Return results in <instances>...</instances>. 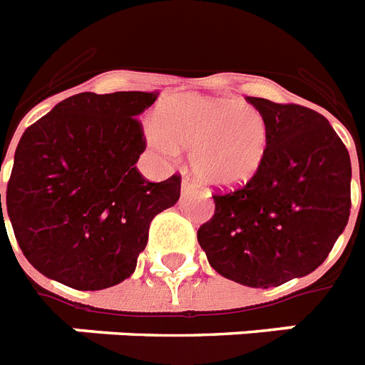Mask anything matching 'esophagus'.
<instances>
[{
	"mask_svg": "<svg viewBox=\"0 0 365 365\" xmlns=\"http://www.w3.org/2000/svg\"><path fill=\"white\" fill-rule=\"evenodd\" d=\"M191 191H195V183H192L189 178H183V180H182V192H183V195H187V192H191Z\"/></svg>",
	"mask_w": 365,
	"mask_h": 365,
	"instance_id": "34e87169",
	"label": "esophagus"
}]
</instances>
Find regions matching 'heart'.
<instances>
[{
	"instance_id": "heart-1",
	"label": "heart",
	"mask_w": 365,
	"mask_h": 365,
	"mask_svg": "<svg viewBox=\"0 0 365 365\" xmlns=\"http://www.w3.org/2000/svg\"><path fill=\"white\" fill-rule=\"evenodd\" d=\"M148 140L168 157L191 150V168L200 182L236 187L264 165L269 129L251 105L180 93L163 103L157 123L148 125Z\"/></svg>"
}]
</instances>
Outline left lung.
I'll list each match as a JSON object with an SVG mask.
<instances>
[{
  "instance_id": "left-lung-1",
  "label": "left lung",
  "mask_w": 365,
  "mask_h": 365,
  "mask_svg": "<svg viewBox=\"0 0 365 365\" xmlns=\"http://www.w3.org/2000/svg\"><path fill=\"white\" fill-rule=\"evenodd\" d=\"M266 118L269 148L250 182L212 195L198 244L217 274L268 289L324 262L351 215V157L319 112L245 97Z\"/></svg>"
}]
</instances>
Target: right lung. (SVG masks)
I'll use <instances>...</instances> for the list:
<instances>
[{
  "instance_id": "right-lung-1",
  "label": "right lung",
  "mask_w": 365,
  "mask_h": 365,
  "mask_svg": "<svg viewBox=\"0 0 365 365\" xmlns=\"http://www.w3.org/2000/svg\"><path fill=\"white\" fill-rule=\"evenodd\" d=\"M157 93H76L29 125L7 183V208L24 257L76 290L114 287L135 272L150 223L180 198L182 176L148 182L138 114ZM1 170V168H0Z\"/></svg>"
}]
</instances>
